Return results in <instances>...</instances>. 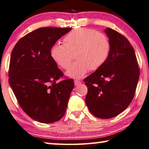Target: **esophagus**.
<instances>
[{
  "label": "esophagus",
  "instance_id": "34e87169",
  "mask_svg": "<svg viewBox=\"0 0 149 149\" xmlns=\"http://www.w3.org/2000/svg\"><path fill=\"white\" fill-rule=\"evenodd\" d=\"M80 84H81V81H78V80H75V81H74V84H75V86H78V85H79Z\"/></svg>",
  "mask_w": 149,
  "mask_h": 149
}]
</instances>
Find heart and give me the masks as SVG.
Here are the masks:
<instances>
[{
	"label": "heart",
	"instance_id": "1",
	"mask_svg": "<svg viewBox=\"0 0 149 149\" xmlns=\"http://www.w3.org/2000/svg\"><path fill=\"white\" fill-rule=\"evenodd\" d=\"M63 43L54 45L51 49V56L58 65L67 70L75 56L77 61L65 73L71 78L79 79L89 70L100 69L110 53L111 46L107 38L90 28H79L72 30L64 37Z\"/></svg>",
	"mask_w": 149,
	"mask_h": 149
}]
</instances>
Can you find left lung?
<instances>
[{
	"instance_id": "8db88e82",
	"label": "left lung",
	"mask_w": 149,
	"mask_h": 149,
	"mask_svg": "<svg viewBox=\"0 0 149 149\" xmlns=\"http://www.w3.org/2000/svg\"><path fill=\"white\" fill-rule=\"evenodd\" d=\"M111 49L107 61L84 81L87 87L86 103L94 116L109 119L125 110L134 97L139 78L135 52L119 32L104 30Z\"/></svg>"
}]
</instances>
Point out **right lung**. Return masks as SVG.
<instances>
[{
	"label": "right lung",
	"instance_id": "obj_1",
	"mask_svg": "<svg viewBox=\"0 0 149 149\" xmlns=\"http://www.w3.org/2000/svg\"><path fill=\"white\" fill-rule=\"evenodd\" d=\"M71 28L44 27L28 33L12 51L8 82L20 107L32 119L51 123L62 119L74 80L63 76L51 56V49Z\"/></svg>",
	"mask_w": 149,
	"mask_h": 149
}]
</instances>
